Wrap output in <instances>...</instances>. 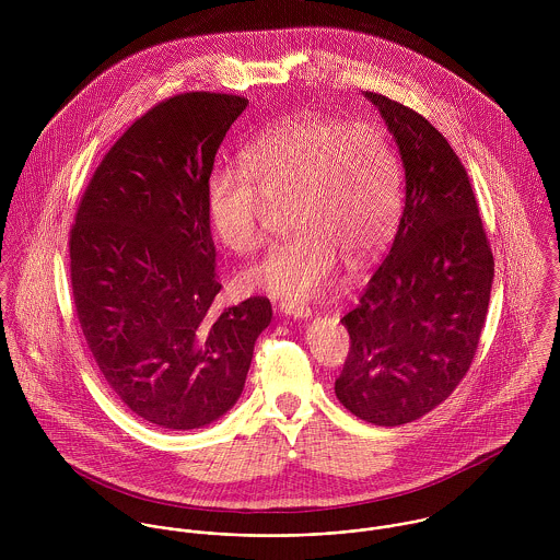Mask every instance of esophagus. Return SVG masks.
<instances>
[{"instance_id": "esophagus-1", "label": "esophagus", "mask_w": 560, "mask_h": 560, "mask_svg": "<svg viewBox=\"0 0 560 560\" xmlns=\"http://www.w3.org/2000/svg\"><path fill=\"white\" fill-rule=\"evenodd\" d=\"M278 311H280L282 315H287V317H293V319H308V317H313L311 306L298 304V302H280Z\"/></svg>"}]
</instances>
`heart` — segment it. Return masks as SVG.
I'll return each instance as SVG.
<instances>
[{
    "label": "heart",
    "mask_w": 560,
    "mask_h": 560,
    "mask_svg": "<svg viewBox=\"0 0 560 560\" xmlns=\"http://www.w3.org/2000/svg\"><path fill=\"white\" fill-rule=\"evenodd\" d=\"M243 170L218 165L207 180L215 237L237 254L262 241L267 205L287 207L295 231L241 273L247 289L306 300L349 262L371 260L393 237L400 211V170L386 131L371 120L289 116L241 153Z\"/></svg>",
    "instance_id": "obj_1"
}]
</instances>
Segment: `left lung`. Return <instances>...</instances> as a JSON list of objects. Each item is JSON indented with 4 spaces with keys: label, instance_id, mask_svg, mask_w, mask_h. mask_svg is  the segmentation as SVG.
Listing matches in <instances>:
<instances>
[{
    "label": "left lung",
    "instance_id": "left-lung-1",
    "mask_svg": "<svg viewBox=\"0 0 560 560\" xmlns=\"http://www.w3.org/2000/svg\"><path fill=\"white\" fill-rule=\"evenodd\" d=\"M364 96L397 140L405 207L388 256L340 319L351 345L334 390L353 416L399 427L448 399L468 373L493 254L468 172L446 138L402 103Z\"/></svg>",
    "mask_w": 560,
    "mask_h": 560
}]
</instances>
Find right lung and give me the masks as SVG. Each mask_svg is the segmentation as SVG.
Returning a JSON list of instances; mask_svg holds the SVG:
<instances>
[{
  "label": "right lung",
  "instance_id": "1",
  "mask_svg": "<svg viewBox=\"0 0 560 560\" xmlns=\"http://www.w3.org/2000/svg\"><path fill=\"white\" fill-rule=\"evenodd\" d=\"M247 98L183 92L140 116L94 170L71 229V287L88 349L114 395L170 431L200 429L241 397L267 298L213 311L222 284L207 180Z\"/></svg>",
  "mask_w": 560,
  "mask_h": 560
}]
</instances>
